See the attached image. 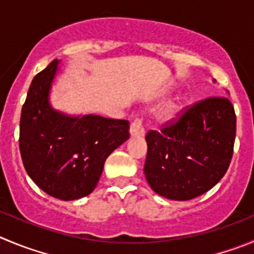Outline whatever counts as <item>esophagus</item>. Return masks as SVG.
I'll return each mask as SVG.
<instances>
[{
  "mask_svg": "<svg viewBox=\"0 0 254 254\" xmlns=\"http://www.w3.org/2000/svg\"><path fill=\"white\" fill-rule=\"evenodd\" d=\"M145 130L143 127V123H141L140 119H135L134 122L130 125V135L132 138H140L143 136Z\"/></svg>",
  "mask_w": 254,
  "mask_h": 254,
  "instance_id": "esophagus-1",
  "label": "esophagus"
}]
</instances>
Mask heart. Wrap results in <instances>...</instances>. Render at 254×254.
I'll list each match as a JSON object with an SVG mask.
<instances>
[{"label": "heart", "mask_w": 254, "mask_h": 254, "mask_svg": "<svg viewBox=\"0 0 254 254\" xmlns=\"http://www.w3.org/2000/svg\"><path fill=\"white\" fill-rule=\"evenodd\" d=\"M182 110V100L181 99H173V100L165 103L162 108L156 113V119L162 124L173 122L178 116V114Z\"/></svg>", "instance_id": "b5f03b06"}]
</instances>
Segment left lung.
Segmentation results:
<instances>
[{
  "instance_id": "8db88e82",
  "label": "left lung",
  "mask_w": 254,
  "mask_h": 254,
  "mask_svg": "<svg viewBox=\"0 0 254 254\" xmlns=\"http://www.w3.org/2000/svg\"><path fill=\"white\" fill-rule=\"evenodd\" d=\"M145 139L144 174L150 188L172 200L196 198L212 189L231 164L234 108L226 96L208 98L188 109L174 124L149 131Z\"/></svg>"
}]
</instances>
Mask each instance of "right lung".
Here are the masks:
<instances>
[{"mask_svg": "<svg viewBox=\"0 0 254 254\" xmlns=\"http://www.w3.org/2000/svg\"><path fill=\"white\" fill-rule=\"evenodd\" d=\"M60 61L34 77L20 120V151L30 178L45 193L75 200L91 193L105 160L129 139L127 120L67 115L50 104Z\"/></svg>", "mask_w": 254, "mask_h": 254, "instance_id": "right-lung-1", "label": "right lung"}]
</instances>
